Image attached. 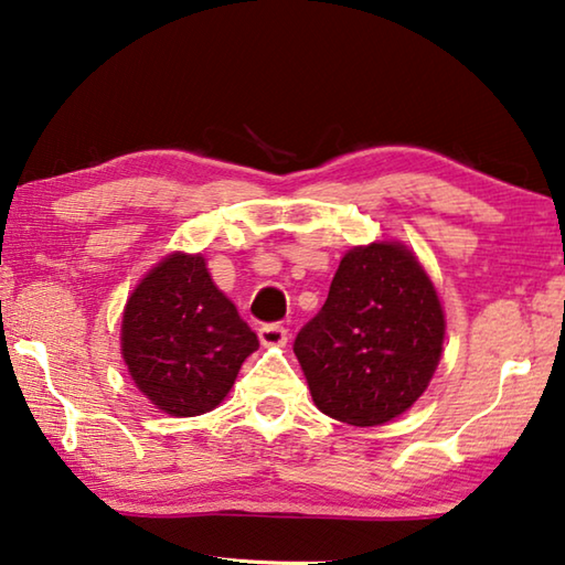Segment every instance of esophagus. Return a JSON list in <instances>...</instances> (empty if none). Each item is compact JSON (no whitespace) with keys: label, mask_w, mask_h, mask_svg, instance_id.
Here are the masks:
<instances>
[{"label":"esophagus","mask_w":565,"mask_h":565,"mask_svg":"<svg viewBox=\"0 0 565 565\" xmlns=\"http://www.w3.org/2000/svg\"><path fill=\"white\" fill-rule=\"evenodd\" d=\"M258 339H262L264 347H284L289 342V329L281 324H264L258 329Z\"/></svg>","instance_id":"esophagus-1"}]
</instances>
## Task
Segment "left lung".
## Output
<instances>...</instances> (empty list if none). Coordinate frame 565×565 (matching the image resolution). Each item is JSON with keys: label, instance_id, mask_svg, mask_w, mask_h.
Wrapping results in <instances>:
<instances>
[{"label": "left lung", "instance_id": "1", "mask_svg": "<svg viewBox=\"0 0 565 565\" xmlns=\"http://www.w3.org/2000/svg\"><path fill=\"white\" fill-rule=\"evenodd\" d=\"M445 315L425 268L402 244L347 250L294 354L324 415L374 427L415 405L437 370Z\"/></svg>", "mask_w": 565, "mask_h": 565}]
</instances>
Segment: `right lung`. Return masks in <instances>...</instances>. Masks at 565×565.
<instances>
[{
  "instance_id": "1",
  "label": "right lung",
  "mask_w": 565,
  "mask_h": 565,
  "mask_svg": "<svg viewBox=\"0 0 565 565\" xmlns=\"http://www.w3.org/2000/svg\"><path fill=\"white\" fill-rule=\"evenodd\" d=\"M120 344L142 395L168 415L195 417L221 405L258 339L201 254H170L125 303Z\"/></svg>"
}]
</instances>
